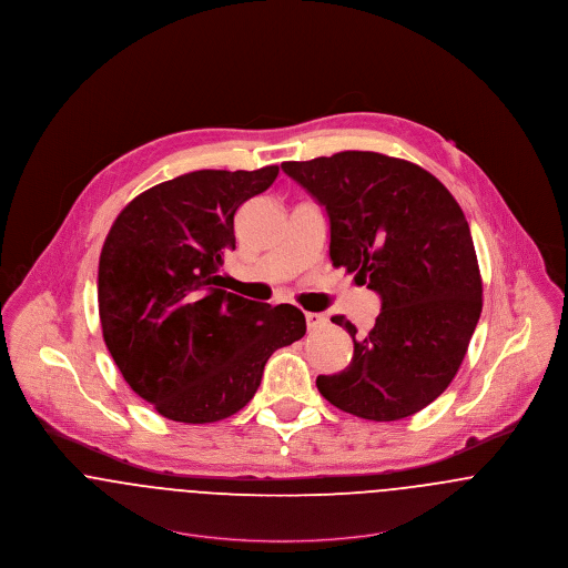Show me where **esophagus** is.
<instances>
[{
	"label": "esophagus",
	"instance_id": "obj_1",
	"mask_svg": "<svg viewBox=\"0 0 568 568\" xmlns=\"http://www.w3.org/2000/svg\"><path fill=\"white\" fill-rule=\"evenodd\" d=\"M304 320H306L308 331H320L328 324V317L322 315V313H304Z\"/></svg>",
	"mask_w": 568,
	"mask_h": 568
}]
</instances>
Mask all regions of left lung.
Segmentation results:
<instances>
[{"label": "left lung", "mask_w": 568, "mask_h": 568, "mask_svg": "<svg viewBox=\"0 0 568 568\" xmlns=\"http://www.w3.org/2000/svg\"><path fill=\"white\" fill-rule=\"evenodd\" d=\"M283 171L326 207L334 267L382 298L349 367L320 375L324 399L358 418H407L437 399L464 363L483 311V281L464 210L414 163L377 152L290 161Z\"/></svg>", "instance_id": "1"}]
</instances>
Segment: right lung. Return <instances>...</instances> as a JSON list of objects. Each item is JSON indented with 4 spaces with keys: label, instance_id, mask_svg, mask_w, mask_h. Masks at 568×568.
<instances>
[{
    "label": "right lung",
    "instance_id": "right-lung-1",
    "mask_svg": "<svg viewBox=\"0 0 568 568\" xmlns=\"http://www.w3.org/2000/svg\"><path fill=\"white\" fill-rule=\"evenodd\" d=\"M278 168L201 169L134 197L111 225L99 262L104 343L141 399L175 423L240 412L267 358L306 333L301 308L221 290L237 207Z\"/></svg>",
    "mask_w": 568,
    "mask_h": 568
}]
</instances>
